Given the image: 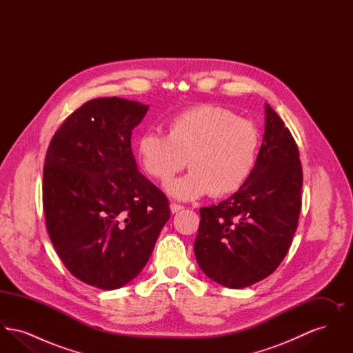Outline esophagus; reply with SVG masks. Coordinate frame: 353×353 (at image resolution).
I'll return each instance as SVG.
<instances>
[{"mask_svg": "<svg viewBox=\"0 0 353 353\" xmlns=\"http://www.w3.org/2000/svg\"><path fill=\"white\" fill-rule=\"evenodd\" d=\"M184 209V206L183 205H179V203H174V202H172L170 203V212L174 214V213H179L180 210H183Z\"/></svg>", "mask_w": 353, "mask_h": 353, "instance_id": "34e87169", "label": "esophagus"}]
</instances>
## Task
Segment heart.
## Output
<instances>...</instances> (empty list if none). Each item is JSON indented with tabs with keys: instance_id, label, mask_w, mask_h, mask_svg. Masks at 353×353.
Wrapping results in <instances>:
<instances>
[{
	"instance_id": "heart-1",
	"label": "heart",
	"mask_w": 353,
	"mask_h": 353,
	"mask_svg": "<svg viewBox=\"0 0 353 353\" xmlns=\"http://www.w3.org/2000/svg\"><path fill=\"white\" fill-rule=\"evenodd\" d=\"M259 134L252 121L212 104L186 108L165 123V134L144 132L136 141L143 170L165 184L188 159L190 170L167 186L179 200L212 193L223 197L239 190L252 174Z\"/></svg>"
}]
</instances>
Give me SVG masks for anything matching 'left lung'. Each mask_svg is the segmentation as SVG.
I'll list each match as a JSON object with an SVG mask.
<instances>
[{
    "instance_id": "obj_1",
    "label": "left lung",
    "mask_w": 353,
    "mask_h": 353,
    "mask_svg": "<svg viewBox=\"0 0 353 353\" xmlns=\"http://www.w3.org/2000/svg\"><path fill=\"white\" fill-rule=\"evenodd\" d=\"M266 107L263 143L250 177L232 197L200 209L194 254L214 282L243 288L285 259L302 208V163L283 120Z\"/></svg>"
}]
</instances>
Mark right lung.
Returning <instances> with one entry per match:
<instances>
[{
    "instance_id": "1",
    "label": "right lung",
    "mask_w": 353,
    "mask_h": 353,
    "mask_svg": "<svg viewBox=\"0 0 353 353\" xmlns=\"http://www.w3.org/2000/svg\"><path fill=\"white\" fill-rule=\"evenodd\" d=\"M148 105L85 101L51 139L42 202L55 252L79 281L101 290L131 282L170 217L167 196L134 160L131 134Z\"/></svg>"
}]
</instances>
